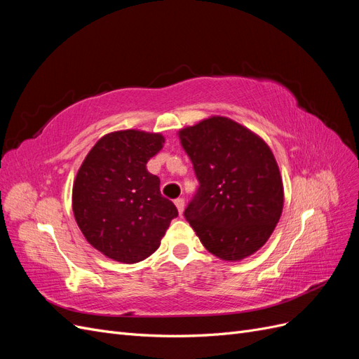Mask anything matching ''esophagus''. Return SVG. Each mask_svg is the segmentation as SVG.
Here are the masks:
<instances>
[{"label": "esophagus", "mask_w": 359, "mask_h": 359, "mask_svg": "<svg viewBox=\"0 0 359 359\" xmlns=\"http://www.w3.org/2000/svg\"><path fill=\"white\" fill-rule=\"evenodd\" d=\"M175 205H177V208H178L180 215H181V214H182V211H184V199H182V198L175 199Z\"/></svg>", "instance_id": "obj_1"}]
</instances>
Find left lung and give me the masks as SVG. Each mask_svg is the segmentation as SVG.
I'll list each match as a JSON object with an SVG mask.
<instances>
[{
    "instance_id": "1",
    "label": "left lung",
    "mask_w": 359,
    "mask_h": 359,
    "mask_svg": "<svg viewBox=\"0 0 359 359\" xmlns=\"http://www.w3.org/2000/svg\"><path fill=\"white\" fill-rule=\"evenodd\" d=\"M199 187L184 217L210 253L241 260L262 247L283 210V182L262 139L224 116L182 128Z\"/></svg>"
}]
</instances>
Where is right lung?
Here are the masks:
<instances>
[{
    "label": "right lung",
    "mask_w": 359,
    "mask_h": 359,
    "mask_svg": "<svg viewBox=\"0 0 359 359\" xmlns=\"http://www.w3.org/2000/svg\"><path fill=\"white\" fill-rule=\"evenodd\" d=\"M165 144L158 133L124 130L103 136L85 157L73 184L76 223L94 248L118 262L153 255L177 206L161 196L147 161Z\"/></svg>",
    "instance_id": "right-lung-1"
}]
</instances>
